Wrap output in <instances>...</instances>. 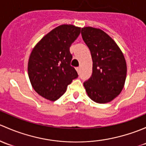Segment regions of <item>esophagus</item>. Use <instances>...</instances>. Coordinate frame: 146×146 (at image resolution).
<instances>
[{"instance_id": "obj_1", "label": "esophagus", "mask_w": 146, "mask_h": 146, "mask_svg": "<svg viewBox=\"0 0 146 146\" xmlns=\"http://www.w3.org/2000/svg\"><path fill=\"white\" fill-rule=\"evenodd\" d=\"M76 70L78 73H79V71H80V67H76Z\"/></svg>"}]
</instances>
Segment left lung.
<instances>
[{
  "label": "left lung",
  "instance_id": "8db88e82",
  "mask_svg": "<svg viewBox=\"0 0 146 146\" xmlns=\"http://www.w3.org/2000/svg\"><path fill=\"white\" fill-rule=\"evenodd\" d=\"M84 41L91 51L93 72L84 82L88 97L98 103H107L119 95L127 77V63L115 41L100 29L82 28Z\"/></svg>",
  "mask_w": 146,
  "mask_h": 146
}]
</instances>
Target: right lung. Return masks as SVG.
I'll return each instance as SVG.
<instances>
[{
	"label": "right lung",
	"instance_id": "right-lung-1",
	"mask_svg": "<svg viewBox=\"0 0 146 146\" xmlns=\"http://www.w3.org/2000/svg\"><path fill=\"white\" fill-rule=\"evenodd\" d=\"M81 28L62 25L48 33L34 46L28 62V74L34 91L40 96L55 101L78 77L70 65V48L79 36Z\"/></svg>",
	"mask_w": 146,
	"mask_h": 146
}]
</instances>
